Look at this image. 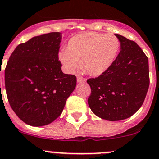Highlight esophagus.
Listing matches in <instances>:
<instances>
[{
  "instance_id": "esophagus-1",
  "label": "esophagus",
  "mask_w": 159,
  "mask_h": 159,
  "mask_svg": "<svg viewBox=\"0 0 159 159\" xmlns=\"http://www.w3.org/2000/svg\"><path fill=\"white\" fill-rule=\"evenodd\" d=\"M77 81H78V83L85 82V79L80 75H77Z\"/></svg>"
}]
</instances>
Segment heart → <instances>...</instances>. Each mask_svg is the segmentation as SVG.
<instances>
[{
    "label": "heart",
    "mask_w": 159,
    "mask_h": 159,
    "mask_svg": "<svg viewBox=\"0 0 159 159\" xmlns=\"http://www.w3.org/2000/svg\"><path fill=\"white\" fill-rule=\"evenodd\" d=\"M120 50V42L116 35L86 32L72 37L59 57L69 72L75 71L81 61L85 71L98 76L112 67Z\"/></svg>",
    "instance_id": "b5f03b06"
}]
</instances>
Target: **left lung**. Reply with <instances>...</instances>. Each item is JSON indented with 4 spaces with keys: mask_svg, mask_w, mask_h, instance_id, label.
Here are the masks:
<instances>
[{
    "mask_svg": "<svg viewBox=\"0 0 159 159\" xmlns=\"http://www.w3.org/2000/svg\"><path fill=\"white\" fill-rule=\"evenodd\" d=\"M120 52L112 67L95 78H89L88 103L94 114L109 121L129 118L142 106L149 83L148 59L141 47L123 35Z\"/></svg>",
    "mask_w": 159,
    "mask_h": 159,
    "instance_id": "8db88e82",
    "label": "left lung"
}]
</instances>
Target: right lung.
<instances>
[{
  "instance_id": "add662e5",
  "label": "right lung",
  "mask_w": 159,
  "mask_h": 159,
  "mask_svg": "<svg viewBox=\"0 0 159 159\" xmlns=\"http://www.w3.org/2000/svg\"><path fill=\"white\" fill-rule=\"evenodd\" d=\"M61 42L57 32L33 37L15 48L6 65L9 104L30 126L41 127L54 121L76 87V76L61 70Z\"/></svg>"
}]
</instances>
